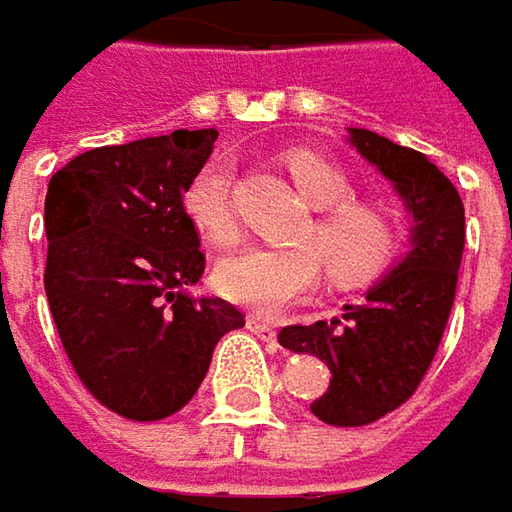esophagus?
<instances>
[{
	"label": "esophagus",
	"mask_w": 512,
	"mask_h": 512,
	"mask_svg": "<svg viewBox=\"0 0 512 512\" xmlns=\"http://www.w3.org/2000/svg\"><path fill=\"white\" fill-rule=\"evenodd\" d=\"M247 328L256 334V337H262L265 343H276V325L268 320H262V317H247Z\"/></svg>",
	"instance_id": "34e87169"
}]
</instances>
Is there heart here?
<instances>
[{"mask_svg":"<svg viewBox=\"0 0 512 512\" xmlns=\"http://www.w3.org/2000/svg\"><path fill=\"white\" fill-rule=\"evenodd\" d=\"M296 190L320 207L305 230L311 244L294 247H244L216 268L218 294L259 314H279L291 302L314 291L322 262L328 279L340 288H360L392 268L403 247V224L395 210L377 201H345L351 181L343 169L317 152L296 149L288 155ZM233 167L210 161L192 175L184 190V213L201 236L216 244L239 239L233 204ZM323 259H319V253Z\"/></svg>","mask_w":512,"mask_h":512,"instance_id":"1","label":"heart"}]
</instances>
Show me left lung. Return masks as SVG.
<instances>
[{
    "label": "left lung",
    "mask_w": 512,
    "mask_h": 512,
    "mask_svg": "<svg viewBox=\"0 0 512 512\" xmlns=\"http://www.w3.org/2000/svg\"><path fill=\"white\" fill-rule=\"evenodd\" d=\"M348 135L415 218L412 250L360 305H345L340 320L288 325L279 345L317 354L331 369L328 392L311 403L322 423L366 426L403 406L432 366L455 302L467 233L461 195L426 155L369 129Z\"/></svg>",
    "instance_id": "left-lung-1"
}]
</instances>
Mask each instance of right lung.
Wrapping results in <instances>:
<instances>
[{
  "mask_svg": "<svg viewBox=\"0 0 512 512\" xmlns=\"http://www.w3.org/2000/svg\"><path fill=\"white\" fill-rule=\"evenodd\" d=\"M216 129L97 146L51 175L45 296L77 377L106 409L161 421L184 409L244 314L190 296L204 273L184 190Z\"/></svg>",
  "mask_w": 512,
  "mask_h": 512,
  "instance_id": "add662e5",
  "label": "right lung"
}]
</instances>
